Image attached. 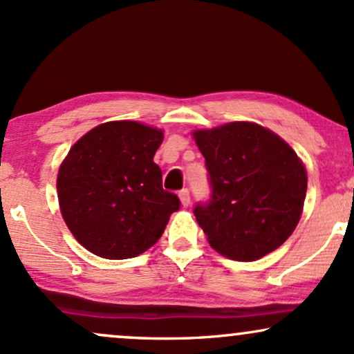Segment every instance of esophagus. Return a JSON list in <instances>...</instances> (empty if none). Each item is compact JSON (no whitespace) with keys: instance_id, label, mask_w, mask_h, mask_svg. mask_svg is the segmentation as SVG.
Here are the masks:
<instances>
[{"instance_id":"obj_1","label":"esophagus","mask_w":354,"mask_h":354,"mask_svg":"<svg viewBox=\"0 0 354 354\" xmlns=\"http://www.w3.org/2000/svg\"><path fill=\"white\" fill-rule=\"evenodd\" d=\"M180 201H181V205L185 206V208L189 205L191 198H189V191L188 189H181L180 191Z\"/></svg>"}]
</instances>
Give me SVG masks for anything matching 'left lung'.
Segmentation results:
<instances>
[{"label": "left lung", "mask_w": 354, "mask_h": 354, "mask_svg": "<svg viewBox=\"0 0 354 354\" xmlns=\"http://www.w3.org/2000/svg\"><path fill=\"white\" fill-rule=\"evenodd\" d=\"M211 200L194 208L213 250L254 261L291 236L303 213L306 168L286 141L270 129L234 121L198 129Z\"/></svg>", "instance_id": "left-lung-1"}]
</instances>
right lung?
Wrapping results in <instances>:
<instances>
[{"label":"right lung","instance_id":"1","mask_svg":"<svg viewBox=\"0 0 354 354\" xmlns=\"http://www.w3.org/2000/svg\"><path fill=\"white\" fill-rule=\"evenodd\" d=\"M161 143V129L109 121L71 146L56 181L59 209L73 236L93 254L126 259L145 253L180 209V198L163 189L153 161Z\"/></svg>","mask_w":354,"mask_h":354}]
</instances>
